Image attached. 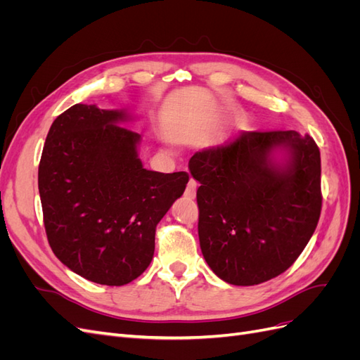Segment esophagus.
I'll return each instance as SVG.
<instances>
[{
	"label": "esophagus",
	"instance_id": "esophagus-1",
	"mask_svg": "<svg viewBox=\"0 0 360 360\" xmlns=\"http://www.w3.org/2000/svg\"><path fill=\"white\" fill-rule=\"evenodd\" d=\"M197 181H195L193 179H191L189 180V183H188V188H186V197H189V198H195V195H197Z\"/></svg>",
	"mask_w": 360,
	"mask_h": 360
}]
</instances>
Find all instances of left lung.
I'll use <instances>...</instances> for the list:
<instances>
[{"label": "left lung", "instance_id": "8db88e82", "mask_svg": "<svg viewBox=\"0 0 360 360\" xmlns=\"http://www.w3.org/2000/svg\"><path fill=\"white\" fill-rule=\"evenodd\" d=\"M189 171L201 184V252L228 284L257 285L284 274L317 228L321 159L308 134L243 130L197 151Z\"/></svg>", "mask_w": 360, "mask_h": 360}]
</instances>
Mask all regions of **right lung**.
I'll use <instances>...</instances> for the list:
<instances>
[{
    "instance_id": "obj_1",
    "label": "right lung",
    "mask_w": 360,
    "mask_h": 360,
    "mask_svg": "<svg viewBox=\"0 0 360 360\" xmlns=\"http://www.w3.org/2000/svg\"><path fill=\"white\" fill-rule=\"evenodd\" d=\"M126 110L76 103L52 123L39 165L43 222L52 252L75 274L124 285L150 266L159 221L189 174L148 171Z\"/></svg>"
}]
</instances>
